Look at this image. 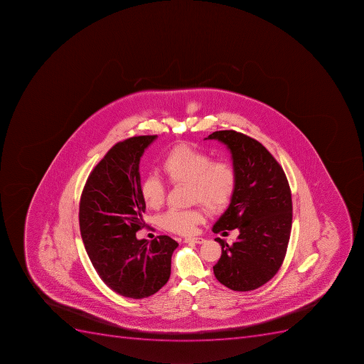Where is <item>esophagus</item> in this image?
Returning <instances> with one entry per match:
<instances>
[{"label":"esophagus","instance_id":"esophagus-1","mask_svg":"<svg viewBox=\"0 0 364 364\" xmlns=\"http://www.w3.org/2000/svg\"><path fill=\"white\" fill-rule=\"evenodd\" d=\"M186 243H197V245H203L205 240L203 237H186L184 238Z\"/></svg>","mask_w":364,"mask_h":364}]
</instances>
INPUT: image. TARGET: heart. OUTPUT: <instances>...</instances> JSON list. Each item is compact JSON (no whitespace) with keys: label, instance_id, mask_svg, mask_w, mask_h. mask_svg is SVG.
I'll return each instance as SVG.
<instances>
[{"label":"heart","instance_id":"obj_1","mask_svg":"<svg viewBox=\"0 0 364 364\" xmlns=\"http://www.w3.org/2000/svg\"><path fill=\"white\" fill-rule=\"evenodd\" d=\"M160 166L171 184H189L190 202L200 203L212 212L221 211L232 202L237 171L230 160H212L208 153L180 143L166 153ZM139 191L147 208L156 210L165 202L164 184L153 175L141 181ZM203 221L200 208L169 210L160 217V226L175 234L190 235Z\"/></svg>","mask_w":364,"mask_h":364}]
</instances>
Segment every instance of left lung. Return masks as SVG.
Wrapping results in <instances>:
<instances>
[{
  "mask_svg": "<svg viewBox=\"0 0 364 364\" xmlns=\"http://www.w3.org/2000/svg\"><path fill=\"white\" fill-rule=\"evenodd\" d=\"M205 139L225 144L237 171L232 202L212 230L237 228L240 235L232 245L215 238L223 252L214 275L230 289L254 290L277 274L286 256L293 218L289 184L282 166L254 138L221 130Z\"/></svg>",
  "mask_w": 364,
  "mask_h": 364,
  "instance_id": "8db88e82",
  "label": "left lung"
}]
</instances>
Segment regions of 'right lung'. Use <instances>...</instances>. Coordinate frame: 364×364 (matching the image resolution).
Wrapping results in <instances>:
<instances>
[{"mask_svg": "<svg viewBox=\"0 0 364 364\" xmlns=\"http://www.w3.org/2000/svg\"><path fill=\"white\" fill-rule=\"evenodd\" d=\"M154 136L115 144L91 171L80 203V228L86 252L101 280L129 299L156 294L171 277L178 243L167 235L138 240L143 220L139 161Z\"/></svg>", "mask_w": 364, "mask_h": 364, "instance_id": "add662e5", "label": "right lung"}]
</instances>
